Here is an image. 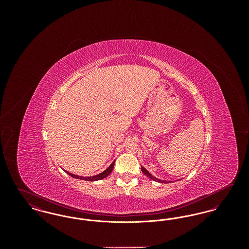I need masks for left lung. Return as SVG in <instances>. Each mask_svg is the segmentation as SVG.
<instances>
[{"label": "left lung", "mask_w": 249, "mask_h": 249, "mask_svg": "<svg viewBox=\"0 0 249 249\" xmlns=\"http://www.w3.org/2000/svg\"><path fill=\"white\" fill-rule=\"evenodd\" d=\"M141 170H142V173H143L146 177H148V178H150V179H152V180H154V181H157V182H159V183H168L165 180H160V179H159V178H155L152 175H150V174L148 173V171H147L144 167H142V166H141ZM170 182H171V181H170Z\"/></svg>", "instance_id": "1"}]
</instances>
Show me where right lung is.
Wrapping results in <instances>:
<instances>
[{"label":"right lung","instance_id":"add662e5","mask_svg":"<svg viewBox=\"0 0 249 249\" xmlns=\"http://www.w3.org/2000/svg\"><path fill=\"white\" fill-rule=\"evenodd\" d=\"M114 165H115V161H113L112 164L109 166L106 171H104L103 173H101V174H99V175H96L94 177H87V178H84V177L75 176V175L71 174V173H69V172H66V171H65V172H66L69 176H71V178H77V179H81V180H87V181H97V180H101V179H104V178L108 177V176L111 174V172L113 171Z\"/></svg>","mask_w":249,"mask_h":249}]
</instances>
